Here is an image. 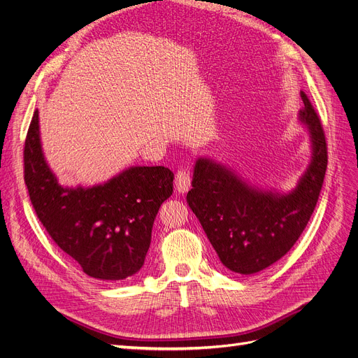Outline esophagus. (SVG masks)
<instances>
[{"label": "esophagus", "mask_w": 358, "mask_h": 358, "mask_svg": "<svg viewBox=\"0 0 358 358\" xmlns=\"http://www.w3.org/2000/svg\"><path fill=\"white\" fill-rule=\"evenodd\" d=\"M192 184V177H190V171L189 168H180L176 174V189L178 193H186L190 189Z\"/></svg>", "instance_id": "1"}]
</instances>
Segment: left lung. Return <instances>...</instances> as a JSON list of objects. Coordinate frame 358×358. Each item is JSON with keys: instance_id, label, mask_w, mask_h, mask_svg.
<instances>
[{"instance_id": "left-lung-1", "label": "left lung", "mask_w": 358, "mask_h": 358, "mask_svg": "<svg viewBox=\"0 0 358 358\" xmlns=\"http://www.w3.org/2000/svg\"><path fill=\"white\" fill-rule=\"evenodd\" d=\"M301 99L299 121L310 131L313 159L290 193L255 189L210 159L196 161L187 203L222 266L234 273H258L286 255L307 227L319 201L327 144L320 117L303 91Z\"/></svg>"}]
</instances>
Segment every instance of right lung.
Listing matches in <instances>:
<instances>
[{
	"label": "right lung",
	"instance_id": "obj_1",
	"mask_svg": "<svg viewBox=\"0 0 358 358\" xmlns=\"http://www.w3.org/2000/svg\"><path fill=\"white\" fill-rule=\"evenodd\" d=\"M23 162L39 221L85 274L116 282L140 271L157 210L172 194L171 169L131 166L94 187H62L44 159L38 110L24 140Z\"/></svg>",
	"mask_w": 358,
	"mask_h": 358
}]
</instances>
